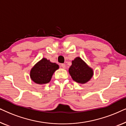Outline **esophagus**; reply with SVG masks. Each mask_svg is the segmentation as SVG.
Masks as SVG:
<instances>
[{"mask_svg":"<svg viewBox=\"0 0 126 126\" xmlns=\"http://www.w3.org/2000/svg\"><path fill=\"white\" fill-rule=\"evenodd\" d=\"M61 66L63 68V69H65L66 68V65H65V63H62V64L61 65Z\"/></svg>","mask_w":126,"mask_h":126,"instance_id":"1","label":"esophagus"}]
</instances>
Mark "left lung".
Wrapping results in <instances>:
<instances>
[{
	"label": "left lung",
	"instance_id": "left-lung-1",
	"mask_svg": "<svg viewBox=\"0 0 126 126\" xmlns=\"http://www.w3.org/2000/svg\"><path fill=\"white\" fill-rule=\"evenodd\" d=\"M69 73L75 81L81 84L90 81L94 73L93 69L79 57H76L72 61Z\"/></svg>",
	"mask_w": 126,
	"mask_h": 126
}]
</instances>
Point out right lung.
Returning <instances> with one entry per match:
<instances>
[{"label":"right lung","mask_w":126,"mask_h":126,"mask_svg":"<svg viewBox=\"0 0 126 126\" xmlns=\"http://www.w3.org/2000/svg\"><path fill=\"white\" fill-rule=\"evenodd\" d=\"M59 66L56 63H51L49 60L42 58L31 69L30 79L35 84L44 85L50 81L52 76Z\"/></svg>","instance_id":"1"}]
</instances>
